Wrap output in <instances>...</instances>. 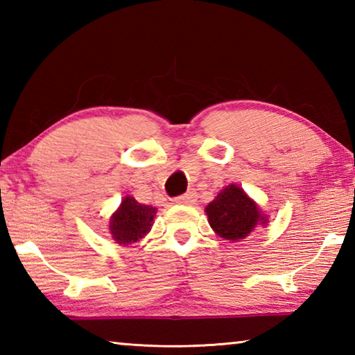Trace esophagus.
<instances>
[{"instance_id": "esophagus-1", "label": "esophagus", "mask_w": 355, "mask_h": 355, "mask_svg": "<svg viewBox=\"0 0 355 355\" xmlns=\"http://www.w3.org/2000/svg\"><path fill=\"white\" fill-rule=\"evenodd\" d=\"M175 202L180 203V205H192L196 202V194L194 192H186V194L177 197Z\"/></svg>"}]
</instances>
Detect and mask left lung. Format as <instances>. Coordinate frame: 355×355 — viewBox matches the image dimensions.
<instances>
[{"mask_svg": "<svg viewBox=\"0 0 355 355\" xmlns=\"http://www.w3.org/2000/svg\"><path fill=\"white\" fill-rule=\"evenodd\" d=\"M205 211L213 230L227 241L244 239L260 220L266 224L255 202L236 184L222 189Z\"/></svg>", "mask_w": 355, "mask_h": 355, "instance_id": "8db88e82", "label": "left lung"}]
</instances>
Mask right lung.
Here are the masks:
<instances>
[{"label":"right lung","instance_id":"right-lung-1","mask_svg":"<svg viewBox=\"0 0 355 355\" xmlns=\"http://www.w3.org/2000/svg\"><path fill=\"white\" fill-rule=\"evenodd\" d=\"M156 208L142 205L133 197H125L120 208L112 214L110 230L119 244H131L147 235L155 218Z\"/></svg>","mask_w":355,"mask_h":355}]
</instances>
